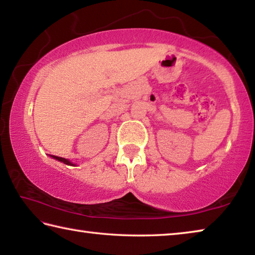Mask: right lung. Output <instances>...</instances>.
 Wrapping results in <instances>:
<instances>
[{
  "label": "right lung",
  "instance_id": "obj_1",
  "mask_svg": "<svg viewBox=\"0 0 255 255\" xmlns=\"http://www.w3.org/2000/svg\"><path fill=\"white\" fill-rule=\"evenodd\" d=\"M51 157L53 158H55V159H57V161H59V162H63L64 164H67V165H74V164H73L71 161H68V159H66V158H64V157H59V156H56V155H50Z\"/></svg>",
  "mask_w": 255,
  "mask_h": 255
}]
</instances>
